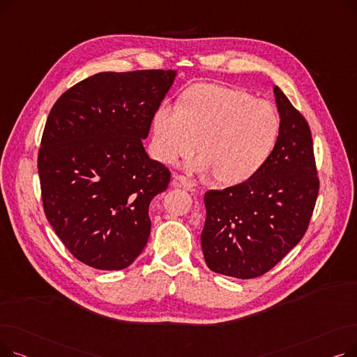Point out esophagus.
Listing matches in <instances>:
<instances>
[{
  "mask_svg": "<svg viewBox=\"0 0 357 357\" xmlns=\"http://www.w3.org/2000/svg\"><path fill=\"white\" fill-rule=\"evenodd\" d=\"M172 185L174 186H182V188H185V190H194L197 186V183L192 179H188L186 176L178 175V174H174Z\"/></svg>",
  "mask_w": 357,
  "mask_h": 357,
  "instance_id": "1",
  "label": "esophagus"
}]
</instances>
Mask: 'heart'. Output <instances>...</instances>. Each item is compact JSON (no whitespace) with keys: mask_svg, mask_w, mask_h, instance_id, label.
Wrapping results in <instances>:
<instances>
[{"mask_svg":"<svg viewBox=\"0 0 357 357\" xmlns=\"http://www.w3.org/2000/svg\"><path fill=\"white\" fill-rule=\"evenodd\" d=\"M280 120L268 101L226 85L195 84L178 104L163 101L152 117L153 149L163 163L190 158L199 139L202 153L194 169L220 182L246 181L261 167L276 146Z\"/></svg>","mask_w":357,"mask_h":357,"instance_id":"b5f03b06","label":"heart"}]
</instances>
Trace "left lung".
<instances>
[{
    "mask_svg": "<svg viewBox=\"0 0 357 357\" xmlns=\"http://www.w3.org/2000/svg\"><path fill=\"white\" fill-rule=\"evenodd\" d=\"M273 93L280 130L268 160L248 181L204 197L205 264L238 279L266 273L298 245L320 188L310 126L276 85Z\"/></svg>",
    "mask_w": 357,
    "mask_h": 357,
    "instance_id": "8db88e82",
    "label": "left lung"
}]
</instances>
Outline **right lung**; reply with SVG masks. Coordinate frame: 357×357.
Here are the masks:
<instances>
[{"mask_svg":"<svg viewBox=\"0 0 357 357\" xmlns=\"http://www.w3.org/2000/svg\"><path fill=\"white\" fill-rule=\"evenodd\" d=\"M176 70L100 72L63 92L39 150L45 214L66 249L100 271L130 266L150 234L149 205L171 172L143 147Z\"/></svg>","mask_w":357,"mask_h":357,"instance_id":"right-lung-1","label":"right lung"}]
</instances>
